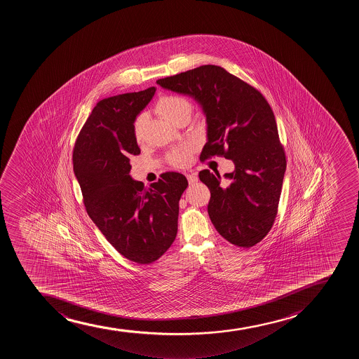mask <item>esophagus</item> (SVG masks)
<instances>
[{
  "instance_id": "34e87169",
  "label": "esophagus",
  "mask_w": 359,
  "mask_h": 359,
  "mask_svg": "<svg viewBox=\"0 0 359 359\" xmlns=\"http://www.w3.org/2000/svg\"><path fill=\"white\" fill-rule=\"evenodd\" d=\"M186 177H187L189 185H193V184H196V182H198V177H196V173H187L186 174Z\"/></svg>"
}]
</instances>
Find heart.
I'll return each mask as SVG.
<instances>
[{
  "label": "heart",
  "instance_id": "1",
  "mask_svg": "<svg viewBox=\"0 0 359 359\" xmlns=\"http://www.w3.org/2000/svg\"><path fill=\"white\" fill-rule=\"evenodd\" d=\"M158 111L170 120V122H175L184 115H191L192 104L187 99L179 95L163 96L156 104ZM144 115L137 116L134 122V135L137 141L142 137V127H144ZM192 144H185L182 147L175 148L168 154V163L174 167H186L189 165L192 160Z\"/></svg>",
  "mask_w": 359,
  "mask_h": 359
}]
</instances>
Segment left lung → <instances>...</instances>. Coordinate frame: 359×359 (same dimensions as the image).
Listing matches in <instances>:
<instances>
[{"instance_id": "8db88e82", "label": "left lung", "mask_w": 359, "mask_h": 359, "mask_svg": "<svg viewBox=\"0 0 359 359\" xmlns=\"http://www.w3.org/2000/svg\"><path fill=\"white\" fill-rule=\"evenodd\" d=\"M163 88L192 96L206 115L208 142L200 160L224 156L236 170L222 177L201 170L211 192L208 211L222 237L252 248L266 237L277 217L286 170L284 147L273 111L263 94L224 68L205 65L156 81Z\"/></svg>"}]
</instances>
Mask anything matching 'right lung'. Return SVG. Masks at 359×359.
Instances as JSON below:
<instances>
[{
	"label": "right lung",
	"instance_id": "add662e5",
	"mask_svg": "<svg viewBox=\"0 0 359 359\" xmlns=\"http://www.w3.org/2000/svg\"><path fill=\"white\" fill-rule=\"evenodd\" d=\"M156 87L99 101L73 151L86 210L111 246L134 263L156 262L177 237L179 200L189 182L177 172L144 187L130 177V156L140 154L134 121Z\"/></svg>",
	"mask_w": 359,
	"mask_h": 359
}]
</instances>
